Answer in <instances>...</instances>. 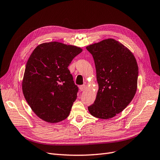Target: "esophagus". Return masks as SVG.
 Here are the masks:
<instances>
[{
  "mask_svg": "<svg viewBox=\"0 0 160 160\" xmlns=\"http://www.w3.org/2000/svg\"><path fill=\"white\" fill-rule=\"evenodd\" d=\"M79 88H80V90L81 91H84V90H85V89H86V86H85V85L80 86H79Z\"/></svg>",
  "mask_w": 160,
  "mask_h": 160,
  "instance_id": "1",
  "label": "esophagus"
}]
</instances>
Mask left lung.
Here are the masks:
<instances>
[{
	"label": "left lung",
	"mask_w": 160,
	"mask_h": 160,
	"mask_svg": "<svg viewBox=\"0 0 160 160\" xmlns=\"http://www.w3.org/2000/svg\"><path fill=\"white\" fill-rule=\"evenodd\" d=\"M86 49L93 56L99 86L88 111L95 117L111 119L127 108L137 92V60L131 51L113 39L92 44Z\"/></svg>",
	"instance_id": "1"
}]
</instances>
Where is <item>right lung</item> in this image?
Here are the masks:
<instances>
[{
  "mask_svg": "<svg viewBox=\"0 0 160 160\" xmlns=\"http://www.w3.org/2000/svg\"><path fill=\"white\" fill-rule=\"evenodd\" d=\"M82 51L76 46L53 41L39 45L32 52L23 74L22 92L40 119L55 123L69 115L78 88L68 67Z\"/></svg>",
  "mask_w": 160,
  "mask_h": 160,
  "instance_id": "obj_1",
  "label": "right lung"
}]
</instances>
